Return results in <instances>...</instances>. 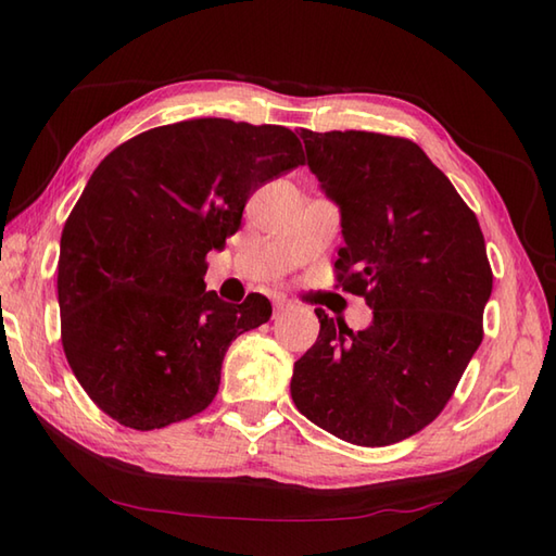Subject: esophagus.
Returning <instances> with one entry per match:
<instances>
[{
    "mask_svg": "<svg viewBox=\"0 0 556 556\" xmlns=\"http://www.w3.org/2000/svg\"><path fill=\"white\" fill-rule=\"evenodd\" d=\"M289 308H291L289 301H275V315H281V313L289 311Z\"/></svg>",
    "mask_w": 556,
    "mask_h": 556,
    "instance_id": "1",
    "label": "esophagus"
}]
</instances>
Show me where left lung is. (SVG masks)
Returning <instances> with one entry per match:
<instances>
[{"label": "left lung", "mask_w": 556, "mask_h": 556, "mask_svg": "<svg viewBox=\"0 0 556 556\" xmlns=\"http://www.w3.org/2000/svg\"><path fill=\"white\" fill-rule=\"evenodd\" d=\"M308 167L341 212L334 263L372 308L353 332L317 308L291 399L317 428L387 446L440 416L482 341L492 269L476 212L408 138L303 128Z\"/></svg>", "instance_id": "1"}]
</instances>
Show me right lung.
<instances>
[{
  "label": "right lung",
  "instance_id": "right-lung-1",
  "mask_svg": "<svg viewBox=\"0 0 556 556\" xmlns=\"http://www.w3.org/2000/svg\"><path fill=\"white\" fill-rule=\"evenodd\" d=\"M299 164L289 128L231 119L150 128L98 164L64 224L56 291L66 361L110 418L157 430L212 404L224 353L271 305L205 291V255Z\"/></svg>",
  "mask_w": 556,
  "mask_h": 556
}]
</instances>
